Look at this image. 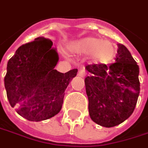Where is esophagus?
<instances>
[{
	"label": "esophagus",
	"instance_id": "esophagus-1",
	"mask_svg": "<svg viewBox=\"0 0 148 148\" xmlns=\"http://www.w3.org/2000/svg\"><path fill=\"white\" fill-rule=\"evenodd\" d=\"M79 76H80V77H84L85 75H86V72H85V70H84V69H79Z\"/></svg>",
	"mask_w": 148,
	"mask_h": 148
}]
</instances>
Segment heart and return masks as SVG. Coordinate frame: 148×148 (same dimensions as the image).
Masks as SVG:
<instances>
[{"label": "heart", "mask_w": 148, "mask_h": 148, "mask_svg": "<svg viewBox=\"0 0 148 148\" xmlns=\"http://www.w3.org/2000/svg\"><path fill=\"white\" fill-rule=\"evenodd\" d=\"M75 49L84 55L92 54L95 64H106L112 60L115 55V48L112 42L99 38L88 37L75 44Z\"/></svg>", "instance_id": "b5f03b06"}]
</instances>
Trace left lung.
Returning <instances> with one entry per match:
<instances>
[{
  "label": "left lung",
  "mask_w": 148,
  "mask_h": 148,
  "mask_svg": "<svg viewBox=\"0 0 148 148\" xmlns=\"http://www.w3.org/2000/svg\"><path fill=\"white\" fill-rule=\"evenodd\" d=\"M115 63L86 65L84 79L88 112L94 123L105 127L117 126L134 111L140 93L139 67L129 50L118 45Z\"/></svg>",
  "instance_id": "left-lung-1"
}]
</instances>
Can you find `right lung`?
Segmentation results:
<instances>
[{"mask_svg":"<svg viewBox=\"0 0 148 148\" xmlns=\"http://www.w3.org/2000/svg\"><path fill=\"white\" fill-rule=\"evenodd\" d=\"M50 40L38 37L17 49L7 63L5 88L10 106L21 117L39 122L61 110L64 91L77 74L55 69L59 60Z\"/></svg>","mask_w":148,"mask_h":148,"instance_id":"obj_1","label":"right lung"}]
</instances>
